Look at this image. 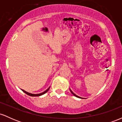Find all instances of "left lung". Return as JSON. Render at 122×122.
Instances as JSON below:
<instances>
[{
	"mask_svg": "<svg viewBox=\"0 0 122 122\" xmlns=\"http://www.w3.org/2000/svg\"><path fill=\"white\" fill-rule=\"evenodd\" d=\"M70 90H71V89H70ZM71 92H72V94H73V95H74V96H76V97H79V96H77V95H75V93H73V92H72V91H71Z\"/></svg>",
	"mask_w": 122,
	"mask_h": 122,
	"instance_id": "1",
	"label": "left lung"
}]
</instances>
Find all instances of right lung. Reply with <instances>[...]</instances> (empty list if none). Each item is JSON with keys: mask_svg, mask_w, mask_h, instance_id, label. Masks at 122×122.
<instances>
[{"mask_svg": "<svg viewBox=\"0 0 122 122\" xmlns=\"http://www.w3.org/2000/svg\"><path fill=\"white\" fill-rule=\"evenodd\" d=\"M49 88H50V87L48 89H47V90H46L45 92H42V93H39V94H32V93H29V92H27L26 91H25L23 90V89H22V91H23V92H25V93H26V94H27V95H29V96H41V95H42L43 94H45V93H46V92L49 91Z\"/></svg>", "mask_w": 122, "mask_h": 122, "instance_id": "obj_1", "label": "right lung"}]
</instances>
